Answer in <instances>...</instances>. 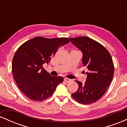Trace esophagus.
Masks as SVG:
<instances>
[{"mask_svg":"<svg viewBox=\"0 0 127 127\" xmlns=\"http://www.w3.org/2000/svg\"><path fill=\"white\" fill-rule=\"evenodd\" d=\"M64 81H65L66 82H69L71 81V79H68V78H64Z\"/></svg>","mask_w":127,"mask_h":127,"instance_id":"1","label":"esophagus"}]
</instances>
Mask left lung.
<instances>
[{
	"mask_svg": "<svg viewBox=\"0 0 127 127\" xmlns=\"http://www.w3.org/2000/svg\"><path fill=\"white\" fill-rule=\"evenodd\" d=\"M70 39L82 52V64L89 70L86 73L84 84L76 81L79 87L72 96L81 104H91L101 98L112 82L114 65L111 55L103 45L90 37L82 36Z\"/></svg>",
	"mask_w": 127,
	"mask_h": 127,
	"instance_id": "left-lung-1",
	"label": "left lung"
}]
</instances>
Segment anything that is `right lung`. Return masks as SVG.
<instances>
[{"label":"right lung","mask_w":127,"mask_h":127,"mask_svg":"<svg viewBox=\"0 0 127 127\" xmlns=\"http://www.w3.org/2000/svg\"><path fill=\"white\" fill-rule=\"evenodd\" d=\"M69 42L65 37H36L17 49L12 60L13 76L18 88L29 99L40 101L49 98L63 81L62 76L51 75L43 64H48L57 49Z\"/></svg>","instance_id":"1"}]
</instances>
